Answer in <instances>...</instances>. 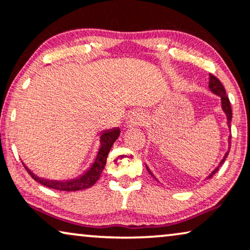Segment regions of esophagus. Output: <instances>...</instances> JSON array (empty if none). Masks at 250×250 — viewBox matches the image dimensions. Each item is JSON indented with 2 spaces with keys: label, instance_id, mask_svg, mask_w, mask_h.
Wrapping results in <instances>:
<instances>
[{
  "label": "esophagus",
  "instance_id": "34e87169",
  "mask_svg": "<svg viewBox=\"0 0 250 250\" xmlns=\"http://www.w3.org/2000/svg\"><path fill=\"white\" fill-rule=\"evenodd\" d=\"M129 125H142L144 122V117L139 114H132L129 119Z\"/></svg>",
  "mask_w": 250,
  "mask_h": 250
}]
</instances>
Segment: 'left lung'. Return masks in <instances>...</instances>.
Returning <instances> with one entry per match:
<instances>
[{"mask_svg":"<svg viewBox=\"0 0 250 250\" xmlns=\"http://www.w3.org/2000/svg\"><path fill=\"white\" fill-rule=\"evenodd\" d=\"M208 88H209V90H210V91H212L213 94L217 95V96H219V97L221 98V107H222L223 112H224V113H226V115H227V124H228V126H229V130H230V131H231V119H232V111H231V105H230L229 97L227 96L226 89H224V87H223L222 83H221L220 80L217 79L215 76H213V75H209V83H208ZM228 144H229V149H228V150H227V153L224 154L223 159L221 160V162H220V163H219V165H217V167L214 168V170H213L212 172H210V174L207 175L206 179H209V178H212L213 175L215 174L217 171H219L220 167H221V165H222V164L224 163V161H226V159H227V157H228V155H229V150H230V146H231V133H230L229 138H228ZM146 168H147V171L149 172V174L152 175L153 178H155V175H154V174L152 173V171L149 170V167H147V165H146ZM155 180H157L156 178H155Z\"/></svg>","mask_w":250,"mask_h":250,"instance_id":"8db88e82","label":"left lung"}]
</instances>
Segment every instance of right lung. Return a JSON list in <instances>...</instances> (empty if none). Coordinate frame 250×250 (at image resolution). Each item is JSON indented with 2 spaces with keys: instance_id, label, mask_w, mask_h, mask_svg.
Here are the masks:
<instances>
[{
  "instance_id": "obj_1",
  "label": "right lung",
  "mask_w": 250,
  "mask_h": 250,
  "mask_svg": "<svg viewBox=\"0 0 250 250\" xmlns=\"http://www.w3.org/2000/svg\"><path fill=\"white\" fill-rule=\"evenodd\" d=\"M120 128L114 126V128L104 130L102 131L100 136V148L95 156L94 162L90 164V167L83 171L82 174H79L77 178L66 179V180H53V179H45L38 177L23 163V167L26 168L30 177L35 181L40 182L41 185L45 186L47 188L55 189L60 191H78L83 190V189L90 188L91 186L96 184L98 179H100L102 172H103L105 164H106V159L108 153H110L111 147L113 146L115 140L120 136Z\"/></svg>"
}]
</instances>
